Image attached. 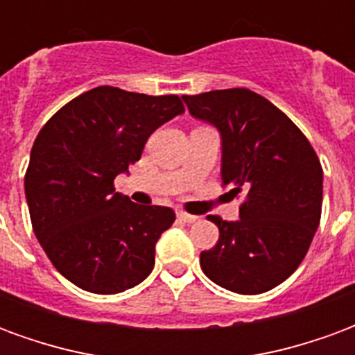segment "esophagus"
I'll use <instances>...</instances> for the list:
<instances>
[{
    "instance_id": "34e87169",
    "label": "esophagus",
    "mask_w": 355,
    "mask_h": 355,
    "mask_svg": "<svg viewBox=\"0 0 355 355\" xmlns=\"http://www.w3.org/2000/svg\"><path fill=\"white\" fill-rule=\"evenodd\" d=\"M178 218L185 223H195L198 220V216H193V214H187V212H178Z\"/></svg>"
}]
</instances>
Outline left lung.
<instances>
[{"label":"left lung","instance_id":"obj_1","mask_svg":"<svg viewBox=\"0 0 355 355\" xmlns=\"http://www.w3.org/2000/svg\"><path fill=\"white\" fill-rule=\"evenodd\" d=\"M195 118L222 135V185L245 195L237 222L208 216L218 243L200 252L216 285L260 294L281 285L302 263L321 220L323 168L298 125L246 87L183 95Z\"/></svg>","mask_w":355,"mask_h":355}]
</instances>
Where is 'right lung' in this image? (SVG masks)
<instances>
[{
  "label": "right lung",
  "instance_id": "obj_1",
  "mask_svg": "<svg viewBox=\"0 0 355 355\" xmlns=\"http://www.w3.org/2000/svg\"><path fill=\"white\" fill-rule=\"evenodd\" d=\"M183 110L178 95L99 85L40 130L24 193L40 245L70 283L116 294L153 271L155 245L175 214L114 193V178L141 158L150 133Z\"/></svg>",
  "mask_w": 355,
  "mask_h": 355
}]
</instances>
